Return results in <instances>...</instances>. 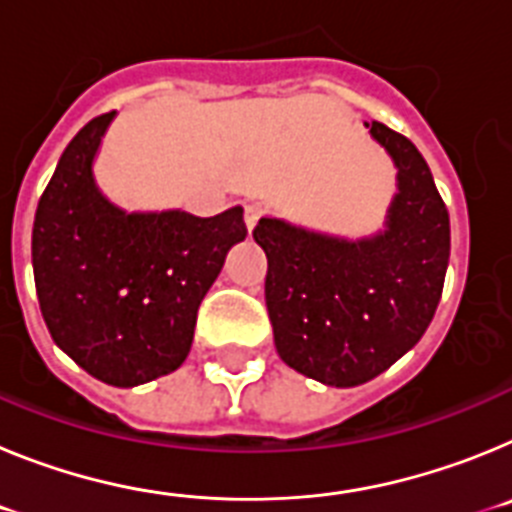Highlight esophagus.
<instances>
[{
    "label": "esophagus",
    "instance_id": "obj_1",
    "mask_svg": "<svg viewBox=\"0 0 512 512\" xmlns=\"http://www.w3.org/2000/svg\"><path fill=\"white\" fill-rule=\"evenodd\" d=\"M261 215H264V210H261L259 205H246V228L248 230L256 228V223L261 220Z\"/></svg>",
    "mask_w": 512,
    "mask_h": 512
}]
</instances>
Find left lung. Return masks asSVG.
<instances>
[{"mask_svg": "<svg viewBox=\"0 0 512 512\" xmlns=\"http://www.w3.org/2000/svg\"><path fill=\"white\" fill-rule=\"evenodd\" d=\"M372 135L395 158L400 182L382 235L348 243L271 217L253 228L269 261L264 289L279 356L336 387L369 382L420 341L449 266V210L425 158L382 122H372Z\"/></svg>", "mask_w": 512, "mask_h": 512, "instance_id": "obj_1", "label": "left lung"}]
</instances>
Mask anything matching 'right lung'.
I'll use <instances>...</instances> for the list:
<instances>
[{
  "label": "right lung",
  "mask_w": 512,
  "mask_h": 512,
  "mask_svg": "<svg viewBox=\"0 0 512 512\" xmlns=\"http://www.w3.org/2000/svg\"><path fill=\"white\" fill-rule=\"evenodd\" d=\"M112 115L74 135L40 194L33 274L53 341L92 377L135 387L182 366L200 302L248 230L241 207L215 217L112 207L92 179Z\"/></svg>",
  "instance_id": "1"
}]
</instances>
